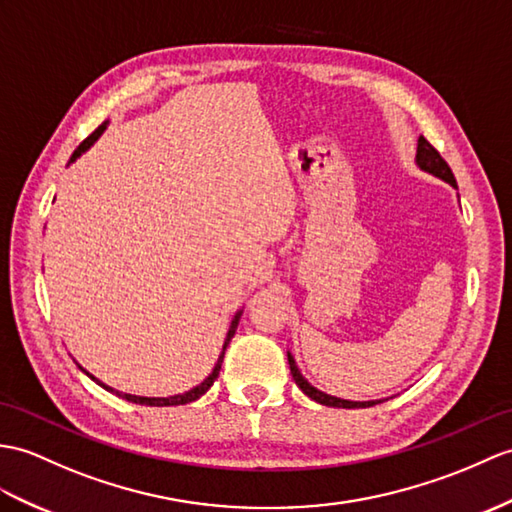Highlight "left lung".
<instances>
[{
	"instance_id": "1",
	"label": "left lung",
	"mask_w": 512,
	"mask_h": 512,
	"mask_svg": "<svg viewBox=\"0 0 512 512\" xmlns=\"http://www.w3.org/2000/svg\"><path fill=\"white\" fill-rule=\"evenodd\" d=\"M414 161H417L419 168L427 174H432L436 178H441V181L449 183L454 189H458L456 185V178L454 174H451V168L447 165V161L438 154V150L427 141L425 137H419V144H417V157H414ZM288 364H290V373L294 377L296 386H299L307 397L314 399L316 403H320V406H329V408H371L375 406V403H382L384 399H373V401H349V399H340V397H334V395H327V392L318 390L316 386H312L307 379L301 375L299 366H296L292 353L288 351Z\"/></svg>"
}]
</instances>
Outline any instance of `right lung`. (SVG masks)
Segmentation results:
<instances>
[{"instance_id": "obj_1", "label": "right lung", "mask_w": 512, "mask_h": 512, "mask_svg": "<svg viewBox=\"0 0 512 512\" xmlns=\"http://www.w3.org/2000/svg\"><path fill=\"white\" fill-rule=\"evenodd\" d=\"M106 126H109V122H102L98 128H95L93 133H91L85 141H82V144L74 150V154H71L69 163H74L78 157H82V154H85V152L95 144V141L100 139V135L104 133ZM242 314H244V310H237V312H235V316H233V320H231V327H229V331H227V338H224V344H222V353L218 355V362H216V366H213V371H211L205 379H202V382H200L198 386H194L192 390H187V392H181V395H172V397H139V395H128V392H120V390H115V388H111V386L102 384L98 377H93V375L87 371V368H82L76 360H74V362H76V366L80 368L82 373H85L89 379H93L95 384L102 386L104 390L113 392V395H117V397L126 399V401L139 403V406H157V408H163V406H183V403H192V401L200 399V397L205 395V392L213 386V382H216V379H218V375H220V368H222V360H224V351H227L231 338L235 336V329H237V325H240V318H242Z\"/></svg>"}]
</instances>
